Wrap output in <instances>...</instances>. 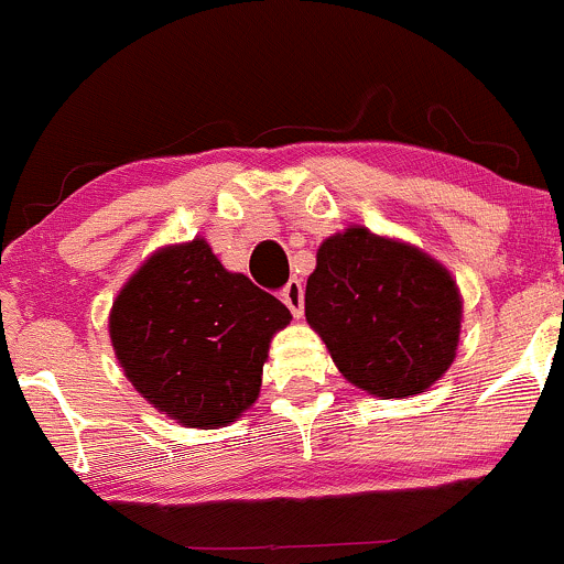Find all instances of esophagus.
<instances>
[{
  "label": "esophagus",
  "instance_id": "34e87169",
  "mask_svg": "<svg viewBox=\"0 0 564 564\" xmlns=\"http://www.w3.org/2000/svg\"><path fill=\"white\" fill-rule=\"evenodd\" d=\"M280 295H282L284 306L293 312V317H301V312H304V288H301V282L290 280L288 284H284V290Z\"/></svg>",
  "mask_w": 564,
  "mask_h": 564
}]
</instances>
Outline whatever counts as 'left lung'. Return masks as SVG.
<instances>
[{"instance_id": "obj_1", "label": "left lung", "mask_w": 564, "mask_h": 564, "mask_svg": "<svg viewBox=\"0 0 564 564\" xmlns=\"http://www.w3.org/2000/svg\"><path fill=\"white\" fill-rule=\"evenodd\" d=\"M304 312L337 370L389 400L425 392L449 370L464 304L438 260L354 225L317 249Z\"/></svg>"}]
</instances>
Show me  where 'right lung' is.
<instances>
[{"label":"right lung","instance_id":"right-lung-1","mask_svg":"<svg viewBox=\"0 0 564 564\" xmlns=\"http://www.w3.org/2000/svg\"><path fill=\"white\" fill-rule=\"evenodd\" d=\"M290 323L280 299L219 263L205 238L150 254L117 293L109 337L153 409L214 431L258 400L269 345Z\"/></svg>","mask_w":564,"mask_h":564}]
</instances>
